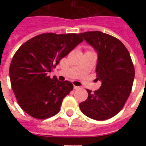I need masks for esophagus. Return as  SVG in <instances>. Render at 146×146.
Wrapping results in <instances>:
<instances>
[{
    "label": "esophagus",
    "mask_w": 146,
    "mask_h": 146,
    "mask_svg": "<svg viewBox=\"0 0 146 146\" xmlns=\"http://www.w3.org/2000/svg\"><path fill=\"white\" fill-rule=\"evenodd\" d=\"M80 87L79 86H74V89H75V90H77V89H79Z\"/></svg>",
    "instance_id": "obj_1"
}]
</instances>
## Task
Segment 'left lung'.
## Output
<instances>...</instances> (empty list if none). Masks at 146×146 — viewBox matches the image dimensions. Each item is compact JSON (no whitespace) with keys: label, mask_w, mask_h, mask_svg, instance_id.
I'll return each mask as SVG.
<instances>
[{"label":"left lung","mask_w":146,"mask_h":146,"mask_svg":"<svg viewBox=\"0 0 146 146\" xmlns=\"http://www.w3.org/2000/svg\"><path fill=\"white\" fill-rule=\"evenodd\" d=\"M80 36L97 52L96 80L102 81L94 93L87 90L88 99L80 104V108L90 118L109 119L121 111L131 93L135 78L131 56L123 44L113 36L101 31Z\"/></svg>","instance_id":"left-lung-1"}]
</instances>
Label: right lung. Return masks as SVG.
<instances>
[{
	"label": "right lung",
	"mask_w": 146,
	"mask_h": 146,
	"mask_svg": "<svg viewBox=\"0 0 146 146\" xmlns=\"http://www.w3.org/2000/svg\"><path fill=\"white\" fill-rule=\"evenodd\" d=\"M82 41L76 33H42L15 52L9 67L11 88L19 105L29 115L45 119L58 113L73 85L48 74Z\"/></svg>",
	"instance_id": "1"
}]
</instances>
